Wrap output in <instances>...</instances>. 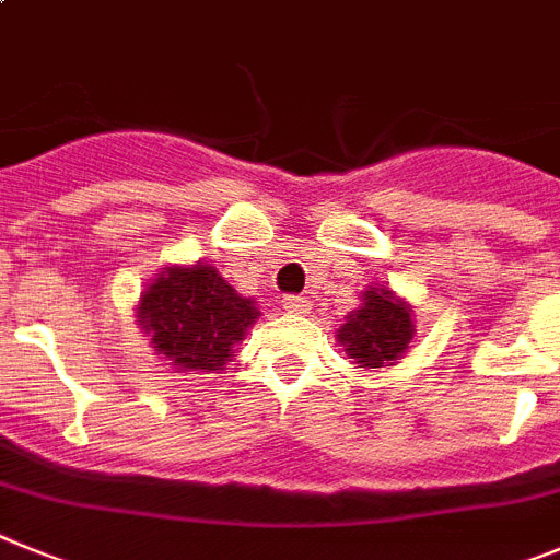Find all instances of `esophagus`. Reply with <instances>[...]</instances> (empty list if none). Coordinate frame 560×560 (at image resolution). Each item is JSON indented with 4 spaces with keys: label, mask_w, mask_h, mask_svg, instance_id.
<instances>
[{
    "label": "esophagus",
    "mask_w": 560,
    "mask_h": 560,
    "mask_svg": "<svg viewBox=\"0 0 560 560\" xmlns=\"http://www.w3.org/2000/svg\"><path fill=\"white\" fill-rule=\"evenodd\" d=\"M284 310H287V313H295V315L307 313L310 301L304 299V295H287V299H284Z\"/></svg>",
    "instance_id": "esophagus-1"
}]
</instances>
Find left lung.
<instances>
[{
  "label": "left lung",
  "mask_w": 560,
  "mask_h": 560,
  "mask_svg": "<svg viewBox=\"0 0 560 560\" xmlns=\"http://www.w3.org/2000/svg\"><path fill=\"white\" fill-rule=\"evenodd\" d=\"M411 335H415L411 310L383 287L366 290L363 307L354 310L347 324L338 329L343 352L363 369H377L388 361H397L406 352Z\"/></svg>",
  "instance_id": "left-lung-1"
}]
</instances>
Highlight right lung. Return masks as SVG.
Instances as JSON below:
<instances>
[{"instance_id": "add662e5", "label": "right lung", "mask_w": 560, "mask_h": 560, "mask_svg": "<svg viewBox=\"0 0 560 560\" xmlns=\"http://www.w3.org/2000/svg\"><path fill=\"white\" fill-rule=\"evenodd\" d=\"M138 313L154 352L177 369L206 372L231 361L233 347L259 315L211 265L163 270L140 299Z\"/></svg>"}]
</instances>
